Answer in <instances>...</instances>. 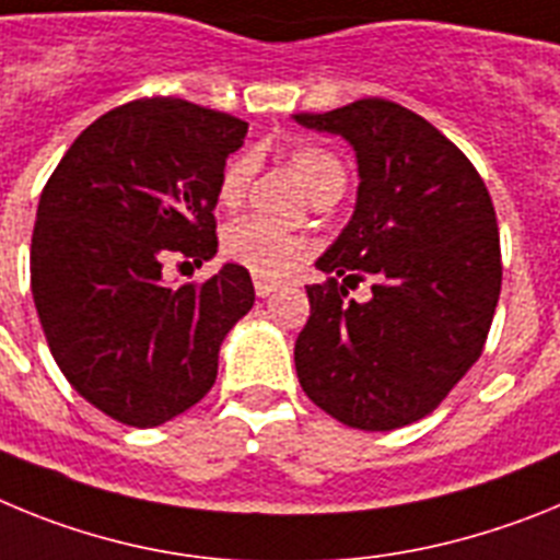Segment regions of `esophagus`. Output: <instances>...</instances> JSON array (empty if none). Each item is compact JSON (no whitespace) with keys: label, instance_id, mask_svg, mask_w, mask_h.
Returning <instances> with one entry per match:
<instances>
[{"label":"esophagus","instance_id":"1","mask_svg":"<svg viewBox=\"0 0 560 560\" xmlns=\"http://www.w3.org/2000/svg\"><path fill=\"white\" fill-rule=\"evenodd\" d=\"M253 287H256V295H259V299H267V295H273L276 290H279L281 281L270 279V276H253Z\"/></svg>","mask_w":560,"mask_h":560}]
</instances>
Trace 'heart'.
I'll return each mask as SVG.
<instances>
[{"mask_svg":"<svg viewBox=\"0 0 560 560\" xmlns=\"http://www.w3.org/2000/svg\"><path fill=\"white\" fill-rule=\"evenodd\" d=\"M287 163L313 202L335 197V194L340 197V191L347 186V172H343L340 160L320 145H295ZM250 174L253 163L247 154H240L225 165L220 188H217V199H220L222 208L231 211V208L242 206ZM304 250H307L304 240L287 231H276L259 220L231 222L222 233V256L256 276H273L276 279V276L290 273L304 259Z\"/></svg>","mask_w":560,"mask_h":560,"instance_id":"heart-1","label":"heart"}]
</instances>
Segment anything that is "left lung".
Wrapping results in <instances>:
<instances>
[{
    "mask_svg": "<svg viewBox=\"0 0 560 560\" xmlns=\"http://www.w3.org/2000/svg\"><path fill=\"white\" fill-rule=\"evenodd\" d=\"M349 140L358 202L315 267L295 372L310 400L361 431L431 415L479 361L502 293L495 211L482 177L440 129L386 98L293 115ZM345 276V284L337 279ZM375 279L358 305L346 287Z\"/></svg>",
    "mask_w": 560,
    "mask_h": 560,
    "instance_id": "8db88e82",
    "label": "left lung"
}]
</instances>
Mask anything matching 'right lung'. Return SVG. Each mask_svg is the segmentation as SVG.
Listing matches in <instances>:
<instances>
[{
  "label": "right lung",
  "mask_w": 560,
  "mask_h": 560,
  "mask_svg": "<svg viewBox=\"0 0 560 560\" xmlns=\"http://www.w3.org/2000/svg\"><path fill=\"white\" fill-rule=\"evenodd\" d=\"M245 135V120L191 101H132L78 135L38 199L31 290L47 347L78 395L124 425H163L202 400L253 307L240 265L202 284L163 279L168 259L217 253V188Z\"/></svg>",
  "instance_id": "right-lung-1"
}]
</instances>
